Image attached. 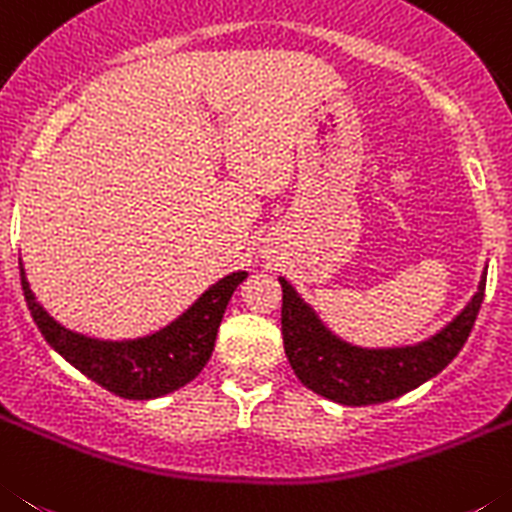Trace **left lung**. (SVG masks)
Masks as SVG:
<instances>
[{
  "label": "left lung",
  "instance_id": "left-lung-1",
  "mask_svg": "<svg viewBox=\"0 0 512 512\" xmlns=\"http://www.w3.org/2000/svg\"><path fill=\"white\" fill-rule=\"evenodd\" d=\"M485 278L469 306L428 342L403 349H359L339 342L283 278V344L298 380L342 405H372L400 398L439 375L467 342L485 298Z\"/></svg>",
  "mask_w": 512,
  "mask_h": 512
}]
</instances>
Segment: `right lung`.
Instances as JSON below:
<instances>
[{"instance_id":"add662e5","label":"right lung","mask_w":512,"mask_h":512,"mask_svg":"<svg viewBox=\"0 0 512 512\" xmlns=\"http://www.w3.org/2000/svg\"><path fill=\"white\" fill-rule=\"evenodd\" d=\"M20 278L32 321L38 324L40 334L55 352L109 393L127 400H150L183 388L204 370L214 352L224 308L247 273H232L222 278L181 319L137 342H96L63 329L35 301L22 265Z\"/></svg>"}]
</instances>
